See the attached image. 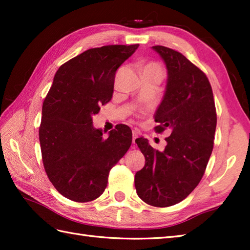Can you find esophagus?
<instances>
[{
	"instance_id": "esophagus-1",
	"label": "esophagus",
	"mask_w": 250,
	"mask_h": 250,
	"mask_svg": "<svg viewBox=\"0 0 250 250\" xmlns=\"http://www.w3.org/2000/svg\"><path fill=\"white\" fill-rule=\"evenodd\" d=\"M139 137V133H137L136 131L132 132V142H133V144H135V140Z\"/></svg>"
}]
</instances>
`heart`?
I'll use <instances>...</instances> for the list:
<instances>
[{"label":"heart","mask_w":250,"mask_h":250,"mask_svg":"<svg viewBox=\"0 0 250 250\" xmlns=\"http://www.w3.org/2000/svg\"><path fill=\"white\" fill-rule=\"evenodd\" d=\"M144 70H151V71H156V72H159L160 74H162V70L161 67L159 64H157V63H149V64H147Z\"/></svg>","instance_id":"obj_1"}]
</instances>
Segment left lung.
<instances>
[{
	"instance_id": "8db88e82",
	"label": "left lung",
	"mask_w": 250,
	"mask_h": 250,
	"mask_svg": "<svg viewBox=\"0 0 250 250\" xmlns=\"http://www.w3.org/2000/svg\"><path fill=\"white\" fill-rule=\"evenodd\" d=\"M151 48L167 70V87L155 114L161 133L167 130L163 151L148 140L135 143L145 157L136 172V193L145 203L167 207L182 202L199 185L214 147L217 115L208 78L178 51L164 46Z\"/></svg>"
}]
</instances>
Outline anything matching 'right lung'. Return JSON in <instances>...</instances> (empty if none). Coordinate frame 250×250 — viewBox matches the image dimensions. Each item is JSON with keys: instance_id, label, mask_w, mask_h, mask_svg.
<instances>
[{"instance_id": "1", "label": "right lung", "mask_w": 250, "mask_h": 250, "mask_svg": "<svg viewBox=\"0 0 250 250\" xmlns=\"http://www.w3.org/2000/svg\"><path fill=\"white\" fill-rule=\"evenodd\" d=\"M139 46L88 49L56 73L43 103L40 143L47 176L66 199L83 203L99 198L110 168L131 146L128 125H116L104 139L92 117L113 98L116 72Z\"/></svg>"}]
</instances>
